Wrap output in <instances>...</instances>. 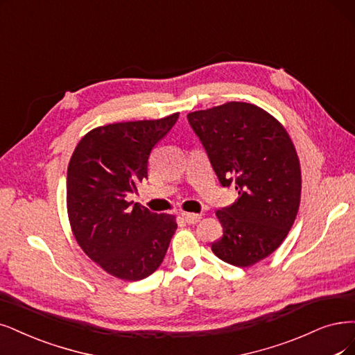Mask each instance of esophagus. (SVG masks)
<instances>
[{
    "instance_id": "obj_1",
    "label": "esophagus",
    "mask_w": 355,
    "mask_h": 355,
    "mask_svg": "<svg viewBox=\"0 0 355 355\" xmlns=\"http://www.w3.org/2000/svg\"><path fill=\"white\" fill-rule=\"evenodd\" d=\"M182 218L186 219L187 224H198V222L202 219V215H198V214H182Z\"/></svg>"
}]
</instances>
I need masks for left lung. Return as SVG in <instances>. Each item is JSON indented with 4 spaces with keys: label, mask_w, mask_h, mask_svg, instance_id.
Returning a JSON list of instances; mask_svg holds the SVG:
<instances>
[{
    "label": "left lung",
    "mask_w": 355,
    "mask_h": 355,
    "mask_svg": "<svg viewBox=\"0 0 355 355\" xmlns=\"http://www.w3.org/2000/svg\"><path fill=\"white\" fill-rule=\"evenodd\" d=\"M219 182L239 198L216 216L224 235L212 252L227 263L252 266L290 232L300 206L301 171L282 124L256 105L227 102L187 115Z\"/></svg>",
    "instance_id": "1"
}]
</instances>
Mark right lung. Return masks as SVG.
<instances>
[{
    "label": "right lung",
    "instance_id": "right-lung-1",
    "mask_svg": "<svg viewBox=\"0 0 355 355\" xmlns=\"http://www.w3.org/2000/svg\"><path fill=\"white\" fill-rule=\"evenodd\" d=\"M178 120L115 123L78 141L67 169V212L74 239L105 272L140 281L161 266L177 230L175 216L127 200L148 178L155 144Z\"/></svg>",
    "mask_w": 355,
    "mask_h": 355
}]
</instances>
